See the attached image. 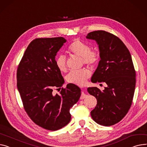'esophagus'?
<instances>
[{"label":"esophagus","mask_w":147,"mask_h":147,"mask_svg":"<svg viewBox=\"0 0 147 147\" xmlns=\"http://www.w3.org/2000/svg\"><path fill=\"white\" fill-rule=\"evenodd\" d=\"M86 94L84 93V90H83V91L82 92V94H81V96H80V99H84L85 97H86Z\"/></svg>","instance_id":"34e87169"}]
</instances>
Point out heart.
Returning <instances> with one entry per match:
<instances>
[{"label": "heart", "mask_w": 147, "mask_h": 147, "mask_svg": "<svg viewBox=\"0 0 147 147\" xmlns=\"http://www.w3.org/2000/svg\"><path fill=\"white\" fill-rule=\"evenodd\" d=\"M89 45L80 41L75 40L68 47V51L71 54L80 57L83 63L90 67H94L99 60V54L96 50H90ZM55 65L58 70L61 73L67 70V60L65 55L60 54L56 57ZM90 76V71L87 69H82L72 71L67 76V81L72 84L82 86L84 84L86 80Z\"/></svg>", "instance_id": "obj_1"}]
</instances>
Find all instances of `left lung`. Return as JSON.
<instances>
[{
	"mask_svg": "<svg viewBox=\"0 0 147 147\" xmlns=\"http://www.w3.org/2000/svg\"><path fill=\"white\" fill-rule=\"evenodd\" d=\"M86 38L96 41L100 52V60L91 81L107 85L102 92L96 87L87 88L97 99L92 118L99 125H113L124 118L132 102L136 74L131 55L120 39L109 32L95 31Z\"/></svg>",
	"mask_w": 147,
	"mask_h": 147,
	"instance_id": "1",
	"label": "left lung"
}]
</instances>
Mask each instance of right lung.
<instances>
[{
    "instance_id": "obj_1",
    "label": "right lung",
    "mask_w": 147,
    "mask_h": 147,
    "mask_svg": "<svg viewBox=\"0 0 147 147\" xmlns=\"http://www.w3.org/2000/svg\"><path fill=\"white\" fill-rule=\"evenodd\" d=\"M63 37L36 38L28 46L17 69V87L24 109L37 125L56 131L71 120L70 109L81 95L77 86L64 80L55 65L57 52L66 42Z\"/></svg>"
}]
</instances>
